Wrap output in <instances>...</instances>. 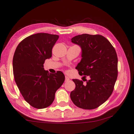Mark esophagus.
<instances>
[{"label":"esophagus","mask_w":134,"mask_h":134,"mask_svg":"<svg viewBox=\"0 0 134 134\" xmlns=\"http://www.w3.org/2000/svg\"><path fill=\"white\" fill-rule=\"evenodd\" d=\"M69 80H70L69 77H68L67 76H65V81H68Z\"/></svg>","instance_id":"esophagus-1"}]
</instances>
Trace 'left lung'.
Here are the masks:
<instances>
[{
	"mask_svg": "<svg viewBox=\"0 0 134 134\" xmlns=\"http://www.w3.org/2000/svg\"><path fill=\"white\" fill-rule=\"evenodd\" d=\"M71 42L80 46L82 51L81 60L75 69L80 75L84 78L88 76L90 80L87 84L72 80L75 88L70 97L78 107L95 109L113 93L118 76L116 53L111 43L101 35L82 34L72 37Z\"/></svg>",
	"mask_w": 134,
	"mask_h": 134,
	"instance_id": "8db88e82",
	"label": "left lung"
}]
</instances>
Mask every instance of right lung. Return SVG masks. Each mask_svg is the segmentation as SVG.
<instances>
[{
	"label": "right lung",
	"instance_id": "right-lung-1",
	"mask_svg": "<svg viewBox=\"0 0 134 134\" xmlns=\"http://www.w3.org/2000/svg\"><path fill=\"white\" fill-rule=\"evenodd\" d=\"M59 36L40 33L29 36L19 44L13 59L14 80L25 101L42 109L53 103L55 93L64 81L62 71L52 74L44 70L46 59Z\"/></svg>",
	"mask_w": 134,
	"mask_h": 134
}]
</instances>
